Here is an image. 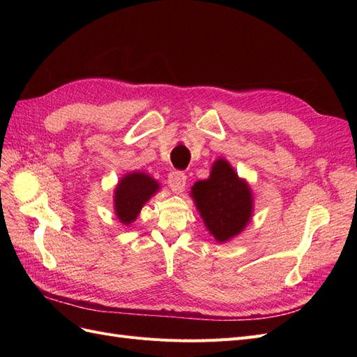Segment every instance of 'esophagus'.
Listing matches in <instances>:
<instances>
[{"mask_svg": "<svg viewBox=\"0 0 357 357\" xmlns=\"http://www.w3.org/2000/svg\"><path fill=\"white\" fill-rule=\"evenodd\" d=\"M168 185L176 193L181 192L186 186V174L183 171H172L168 174Z\"/></svg>", "mask_w": 357, "mask_h": 357, "instance_id": "34e87169", "label": "esophagus"}]
</instances>
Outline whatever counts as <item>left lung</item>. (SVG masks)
Segmentation results:
<instances>
[{
    "instance_id": "left-lung-1",
    "label": "left lung",
    "mask_w": 357,
    "mask_h": 357,
    "mask_svg": "<svg viewBox=\"0 0 357 357\" xmlns=\"http://www.w3.org/2000/svg\"><path fill=\"white\" fill-rule=\"evenodd\" d=\"M192 197L207 229L220 243L238 235L252 218L250 188L223 159L214 162L210 178L193 185Z\"/></svg>"
}]
</instances>
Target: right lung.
I'll return each mask as SVG.
<instances>
[{
  "instance_id": "add662e5",
  "label": "right lung",
  "mask_w": 357,
  "mask_h": 357,
  "mask_svg": "<svg viewBox=\"0 0 357 357\" xmlns=\"http://www.w3.org/2000/svg\"><path fill=\"white\" fill-rule=\"evenodd\" d=\"M159 189V183L143 172L125 176L114 192V210L123 225L132 223L143 205Z\"/></svg>"
}]
</instances>
